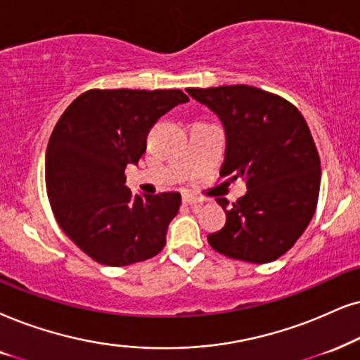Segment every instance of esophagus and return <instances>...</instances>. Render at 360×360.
<instances>
[{"label":"esophagus","instance_id":"34e87169","mask_svg":"<svg viewBox=\"0 0 360 360\" xmlns=\"http://www.w3.org/2000/svg\"><path fill=\"white\" fill-rule=\"evenodd\" d=\"M183 202L184 204H199V202H202V199L195 198V195H183Z\"/></svg>","mask_w":360,"mask_h":360}]
</instances>
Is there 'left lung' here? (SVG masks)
<instances>
[{"instance_id":"8db88e82","label":"left lung","mask_w":360,"mask_h":360,"mask_svg":"<svg viewBox=\"0 0 360 360\" xmlns=\"http://www.w3.org/2000/svg\"><path fill=\"white\" fill-rule=\"evenodd\" d=\"M226 129L221 177H243L248 193L226 211L207 240L222 256L252 264L279 259L301 238L317 207L321 159L306 120L288 99L254 86L186 89Z\"/></svg>"}]
</instances>
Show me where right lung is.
Wrapping results in <instances>:
<instances>
[{
  "instance_id": "add662e5",
  "label": "right lung",
  "mask_w": 360,
  "mask_h": 360,
  "mask_svg": "<svg viewBox=\"0 0 360 360\" xmlns=\"http://www.w3.org/2000/svg\"><path fill=\"white\" fill-rule=\"evenodd\" d=\"M189 98L181 89H89L54 126L46 191L68 238L104 266L146 261L162 251L181 194H133L124 169L138 165L162 115Z\"/></svg>"
}]
</instances>
